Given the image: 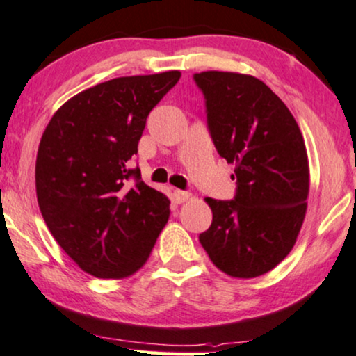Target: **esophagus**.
<instances>
[{
  "instance_id": "1",
  "label": "esophagus",
  "mask_w": 356,
  "mask_h": 356,
  "mask_svg": "<svg viewBox=\"0 0 356 356\" xmlns=\"http://www.w3.org/2000/svg\"><path fill=\"white\" fill-rule=\"evenodd\" d=\"M174 199L179 202V204H184V202L191 199V193L184 192V191H174Z\"/></svg>"
}]
</instances>
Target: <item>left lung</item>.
Masks as SVG:
<instances>
[{
	"mask_svg": "<svg viewBox=\"0 0 356 356\" xmlns=\"http://www.w3.org/2000/svg\"><path fill=\"white\" fill-rule=\"evenodd\" d=\"M207 100L218 154L235 165V200L207 197L211 225L199 240L211 263L232 277L263 276L294 248L310 186L298 121L253 75L207 70L193 75Z\"/></svg>",
	"mask_w": 356,
	"mask_h": 356,
	"instance_id": "left-lung-1",
	"label": "left lung"
}]
</instances>
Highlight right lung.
<instances>
[{
  "label": "right lung",
  "instance_id": "obj_1",
  "mask_svg": "<svg viewBox=\"0 0 356 356\" xmlns=\"http://www.w3.org/2000/svg\"><path fill=\"white\" fill-rule=\"evenodd\" d=\"M179 79L169 70L98 83L67 100L44 129L35 157L40 213L58 246L92 276L139 271L168 223L169 199L128 161L149 111Z\"/></svg>",
  "mask_w": 356,
  "mask_h": 356
}]
</instances>
